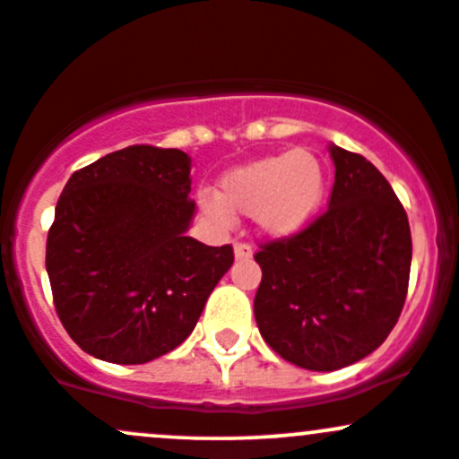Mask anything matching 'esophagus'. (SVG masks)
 <instances>
[{
    "instance_id": "obj_1",
    "label": "esophagus",
    "mask_w": 459,
    "mask_h": 459,
    "mask_svg": "<svg viewBox=\"0 0 459 459\" xmlns=\"http://www.w3.org/2000/svg\"><path fill=\"white\" fill-rule=\"evenodd\" d=\"M234 255L238 260H247L254 255V249H251L249 243H234Z\"/></svg>"
}]
</instances>
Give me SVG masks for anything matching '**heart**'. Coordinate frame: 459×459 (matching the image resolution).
<instances>
[{"mask_svg":"<svg viewBox=\"0 0 459 459\" xmlns=\"http://www.w3.org/2000/svg\"><path fill=\"white\" fill-rule=\"evenodd\" d=\"M326 170L307 149L260 157L225 172L219 192H201V210L219 223H230L231 212L254 214L264 234L284 238L307 230L324 204Z\"/></svg>","mask_w":459,"mask_h":459,"instance_id":"b5f03b06","label":"heart"}]
</instances>
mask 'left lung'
Masks as SVG:
<instances>
[{"instance_id":"8db88e82","label":"left lung","mask_w":459,"mask_h":459,"mask_svg":"<svg viewBox=\"0 0 459 459\" xmlns=\"http://www.w3.org/2000/svg\"><path fill=\"white\" fill-rule=\"evenodd\" d=\"M328 208L299 234L260 243L254 315L284 361L333 372L374 352L401 317L411 269L407 212L359 152L330 146Z\"/></svg>"}]
</instances>
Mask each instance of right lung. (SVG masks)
<instances>
[{
	"mask_svg": "<svg viewBox=\"0 0 459 459\" xmlns=\"http://www.w3.org/2000/svg\"><path fill=\"white\" fill-rule=\"evenodd\" d=\"M190 157L126 146L76 170L58 196L46 269L58 319L87 354L137 366L188 339L231 245L186 236Z\"/></svg>",
	"mask_w": 459,
	"mask_h": 459,
	"instance_id": "obj_1",
	"label": "right lung"
}]
</instances>
